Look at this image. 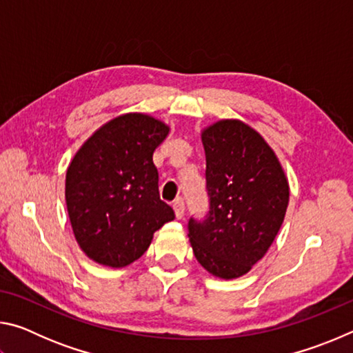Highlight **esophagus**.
<instances>
[{
  "instance_id": "obj_1",
  "label": "esophagus",
  "mask_w": 353,
  "mask_h": 353,
  "mask_svg": "<svg viewBox=\"0 0 353 353\" xmlns=\"http://www.w3.org/2000/svg\"><path fill=\"white\" fill-rule=\"evenodd\" d=\"M172 208H174L176 218L181 219L183 216V212H185V202L182 199H176L174 202H172Z\"/></svg>"
}]
</instances>
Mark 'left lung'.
<instances>
[{"mask_svg":"<svg viewBox=\"0 0 353 353\" xmlns=\"http://www.w3.org/2000/svg\"><path fill=\"white\" fill-rule=\"evenodd\" d=\"M208 212L190 218L196 260L213 276L236 279L263 259L279 234L290 187L279 159L263 137L238 119L202 132Z\"/></svg>","mask_w":353,"mask_h":353,"instance_id":"obj_1","label":"left lung"}]
</instances>
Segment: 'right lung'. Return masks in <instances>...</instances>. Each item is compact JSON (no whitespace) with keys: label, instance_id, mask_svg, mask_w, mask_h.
<instances>
[{"label":"right lung","instance_id":"right-lung-1","mask_svg":"<svg viewBox=\"0 0 353 353\" xmlns=\"http://www.w3.org/2000/svg\"><path fill=\"white\" fill-rule=\"evenodd\" d=\"M170 132L165 123L126 113L99 128L71 160L65 201L76 241L99 265L139 260L174 210L160 199L152 154Z\"/></svg>","mask_w":353,"mask_h":353}]
</instances>
